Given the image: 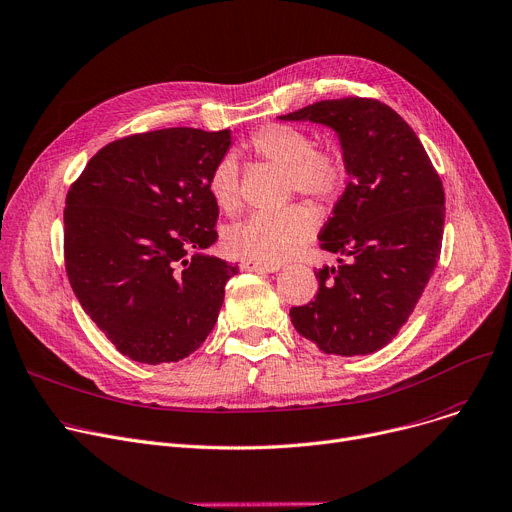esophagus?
Segmentation results:
<instances>
[{
    "label": "esophagus",
    "instance_id": "obj_1",
    "mask_svg": "<svg viewBox=\"0 0 512 512\" xmlns=\"http://www.w3.org/2000/svg\"><path fill=\"white\" fill-rule=\"evenodd\" d=\"M244 270H250V273H277L281 268L279 264H260V262H244Z\"/></svg>",
    "mask_w": 512,
    "mask_h": 512
}]
</instances>
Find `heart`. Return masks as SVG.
Segmentation results:
<instances>
[{
    "label": "heart",
    "mask_w": 512,
    "mask_h": 512,
    "mask_svg": "<svg viewBox=\"0 0 512 512\" xmlns=\"http://www.w3.org/2000/svg\"><path fill=\"white\" fill-rule=\"evenodd\" d=\"M254 155L287 171L289 192L330 202L347 182V165L335 148H316L314 136L297 126L268 124L250 138ZM206 188L223 213L239 206V163L233 155L221 157L208 173ZM316 215L308 206H289L279 213H254L225 231L231 256L260 264H279L291 258L312 237Z\"/></svg>",
    "instance_id": "b5f03b06"
}]
</instances>
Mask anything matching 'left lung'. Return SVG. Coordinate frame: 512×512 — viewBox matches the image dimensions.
Masks as SVG:
<instances>
[{"label":"left lung","mask_w":512,"mask_h":512,"mask_svg":"<svg viewBox=\"0 0 512 512\" xmlns=\"http://www.w3.org/2000/svg\"><path fill=\"white\" fill-rule=\"evenodd\" d=\"M279 119L333 130L349 175L318 235L347 260L316 270L314 302L291 308V322L324 353H374L397 337L440 258V175L405 119L376 99L320 101Z\"/></svg>","instance_id":"obj_1"}]
</instances>
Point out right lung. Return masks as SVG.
I'll return each instance as SVG.
<instances>
[{"instance_id": "right-lung-1", "label": "right lung", "mask_w": 512, "mask_h": 512, "mask_svg": "<svg viewBox=\"0 0 512 512\" xmlns=\"http://www.w3.org/2000/svg\"><path fill=\"white\" fill-rule=\"evenodd\" d=\"M231 140V130L196 128L115 140L66 196L70 285L82 310L134 362H179L215 328L239 268L206 254L219 217L206 179Z\"/></svg>"}]
</instances>
